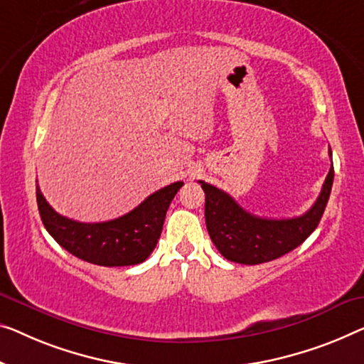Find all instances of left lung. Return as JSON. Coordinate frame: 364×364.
Returning <instances> with one entry per match:
<instances>
[{"instance_id": "1", "label": "left lung", "mask_w": 364, "mask_h": 364, "mask_svg": "<svg viewBox=\"0 0 364 364\" xmlns=\"http://www.w3.org/2000/svg\"><path fill=\"white\" fill-rule=\"evenodd\" d=\"M199 183L205 193V225L217 250L229 262L259 264L294 250L317 229L332 191L333 165L312 208L306 214L291 219H263L253 215L222 189L204 181Z\"/></svg>"}]
</instances>
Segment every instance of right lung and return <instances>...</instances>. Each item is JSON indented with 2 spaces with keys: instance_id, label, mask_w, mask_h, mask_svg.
<instances>
[{
  "instance_id": "add662e5",
  "label": "right lung",
  "mask_w": 364,
  "mask_h": 364,
  "mask_svg": "<svg viewBox=\"0 0 364 364\" xmlns=\"http://www.w3.org/2000/svg\"><path fill=\"white\" fill-rule=\"evenodd\" d=\"M183 181L168 184L130 213L107 222H78L52 209L36 186L41 219L58 245L85 262L100 267H129L145 262L159 242L166 210Z\"/></svg>"
}]
</instances>
